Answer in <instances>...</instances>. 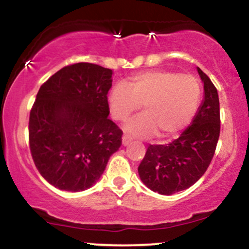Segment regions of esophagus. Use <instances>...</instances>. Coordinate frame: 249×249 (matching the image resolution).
Instances as JSON below:
<instances>
[{
	"mask_svg": "<svg viewBox=\"0 0 249 249\" xmlns=\"http://www.w3.org/2000/svg\"><path fill=\"white\" fill-rule=\"evenodd\" d=\"M131 141H132V139L129 136V135H126V134L123 135V145H127L130 142H131Z\"/></svg>",
	"mask_w": 249,
	"mask_h": 249,
	"instance_id": "1",
	"label": "esophagus"
}]
</instances>
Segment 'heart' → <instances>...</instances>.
<instances>
[{"instance_id":"heart-1","label":"heart","mask_w":249,"mask_h":249,"mask_svg":"<svg viewBox=\"0 0 249 249\" xmlns=\"http://www.w3.org/2000/svg\"><path fill=\"white\" fill-rule=\"evenodd\" d=\"M201 85L195 77L167 70L143 71L117 83L108 94L113 119L125 122L140 109L144 114L126 125L130 134L170 137L182 131L196 114L201 102Z\"/></svg>"}]
</instances>
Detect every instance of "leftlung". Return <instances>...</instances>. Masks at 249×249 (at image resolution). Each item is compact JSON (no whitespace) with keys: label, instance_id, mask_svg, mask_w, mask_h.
Wrapping results in <instances>:
<instances>
[{"label":"left lung","instance_id":"1","mask_svg":"<svg viewBox=\"0 0 249 249\" xmlns=\"http://www.w3.org/2000/svg\"><path fill=\"white\" fill-rule=\"evenodd\" d=\"M205 100L192 124L167 144H149L139 166L142 182L153 192L171 195L197 182L210 166L220 134L217 88L200 69Z\"/></svg>","mask_w":249,"mask_h":249}]
</instances>
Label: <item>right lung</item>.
Wrapping results in <instances>:
<instances>
[{
	"instance_id": "1",
	"label": "right lung",
	"mask_w": 249,
	"mask_h": 249,
	"mask_svg": "<svg viewBox=\"0 0 249 249\" xmlns=\"http://www.w3.org/2000/svg\"><path fill=\"white\" fill-rule=\"evenodd\" d=\"M110 87L112 70L77 62L39 88L30 112V150L38 172L55 188L92 187L122 145L123 131L108 118Z\"/></svg>"
}]
</instances>
